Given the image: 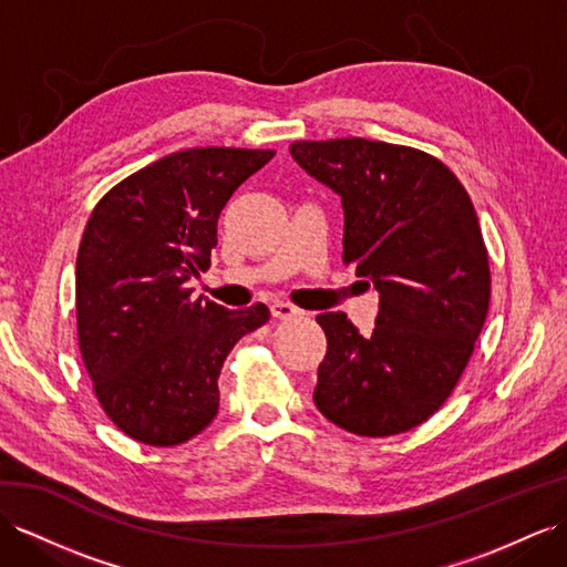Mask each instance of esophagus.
I'll return each mask as SVG.
<instances>
[{"label":"esophagus","mask_w":567,"mask_h":567,"mask_svg":"<svg viewBox=\"0 0 567 567\" xmlns=\"http://www.w3.org/2000/svg\"><path fill=\"white\" fill-rule=\"evenodd\" d=\"M270 313H272V318H280V321H285V318L303 316L301 309L292 307V303H287V301H275V303H270Z\"/></svg>","instance_id":"34e87169"}]
</instances>
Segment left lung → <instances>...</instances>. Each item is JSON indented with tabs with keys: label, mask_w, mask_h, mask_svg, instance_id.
I'll return each mask as SVG.
<instances>
[{
	"label": "left lung",
	"mask_w": 567,
	"mask_h": 567,
	"mask_svg": "<svg viewBox=\"0 0 567 567\" xmlns=\"http://www.w3.org/2000/svg\"><path fill=\"white\" fill-rule=\"evenodd\" d=\"M289 153L340 196L344 264L379 292L371 336L342 311L316 316L328 338L316 408L357 435L410 431L453 393L488 313V256L472 198L441 159L404 145L297 141Z\"/></svg>",
	"instance_id": "obj_1"
}]
</instances>
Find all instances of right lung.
Wrapping results in <instances>:
<instances>
[{"label": "right lung", "instance_id": "obj_1", "mask_svg": "<svg viewBox=\"0 0 567 567\" xmlns=\"http://www.w3.org/2000/svg\"><path fill=\"white\" fill-rule=\"evenodd\" d=\"M275 151L192 148L138 169L97 203L76 258L83 364L105 414L145 445H179L220 408L217 379L266 303L192 299L210 268L217 217Z\"/></svg>", "mask_w": 567, "mask_h": 567}]
</instances>
